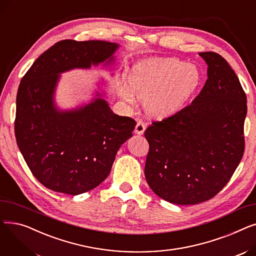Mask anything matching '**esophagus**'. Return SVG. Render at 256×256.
<instances>
[{
    "label": "esophagus",
    "instance_id": "1",
    "mask_svg": "<svg viewBox=\"0 0 256 256\" xmlns=\"http://www.w3.org/2000/svg\"><path fill=\"white\" fill-rule=\"evenodd\" d=\"M145 130H146V124L144 122L143 120H139L137 122L136 128H135V132L138 134V135H143Z\"/></svg>",
    "mask_w": 256,
    "mask_h": 256
}]
</instances>
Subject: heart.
I'll list each match as a JSON object with an SVG mask.
<instances>
[{
  "instance_id": "obj_1",
  "label": "heart",
  "mask_w": 256,
  "mask_h": 256,
  "mask_svg": "<svg viewBox=\"0 0 256 256\" xmlns=\"http://www.w3.org/2000/svg\"><path fill=\"white\" fill-rule=\"evenodd\" d=\"M128 83L130 86L120 83L121 96L128 102H134L135 96L145 98V108L150 114L167 117L190 102L201 83V74L195 65L178 59H146L132 67Z\"/></svg>"
}]
</instances>
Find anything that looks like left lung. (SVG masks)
I'll use <instances>...</instances> for the list:
<instances>
[{
    "label": "left lung",
    "instance_id": "left-lung-1",
    "mask_svg": "<svg viewBox=\"0 0 256 256\" xmlns=\"http://www.w3.org/2000/svg\"><path fill=\"white\" fill-rule=\"evenodd\" d=\"M208 80L182 110L145 130L150 150L145 178L171 204L189 206L216 196L232 178L245 150L246 93L230 65L214 52H199Z\"/></svg>",
    "mask_w": 256,
    "mask_h": 256
}]
</instances>
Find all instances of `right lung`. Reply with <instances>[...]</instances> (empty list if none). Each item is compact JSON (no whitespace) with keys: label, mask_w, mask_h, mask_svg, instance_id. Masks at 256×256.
<instances>
[{"label":"right lung","mask_w":256,"mask_h":256,"mask_svg":"<svg viewBox=\"0 0 256 256\" xmlns=\"http://www.w3.org/2000/svg\"><path fill=\"white\" fill-rule=\"evenodd\" d=\"M117 48V44L102 40H61L20 80L16 142L33 176L52 191L78 195L96 188L109 176L119 147L132 135L136 121L114 114L102 98L66 112L54 104L59 74L113 61Z\"/></svg>","instance_id":"right-lung-1"}]
</instances>
